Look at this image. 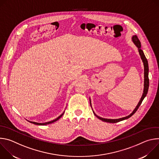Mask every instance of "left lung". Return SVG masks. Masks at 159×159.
I'll list each match as a JSON object with an SVG mask.
<instances>
[{
	"instance_id": "8db88e82",
	"label": "left lung",
	"mask_w": 159,
	"mask_h": 159,
	"mask_svg": "<svg viewBox=\"0 0 159 159\" xmlns=\"http://www.w3.org/2000/svg\"><path fill=\"white\" fill-rule=\"evenodd\" d=\"M132 41L134 43V44L136 45V47H137L138 48V50H139V54L140 55V57L142 60V61L143 63V65H144V89H143V95L139 102V104H137V106H136V107L134 108V109L133 111V112L131 113V114L126 117H123V118H119V119H106V118H102L101 117H99L98 116H97L94 112L93 111L94 114L95 115V116L98 118L99 120L103 121H105V122H107V123H117V122H119V121H123V120H126V119H128L129 118H130L132 115H133L135 112L137 111L139 109V107H140V106L141 105L143 100L144 99V98H145V96H147V93H148V87H149V79H148V61H147V59L146 58L145 55H144V53L143 52V50L141 49V43L140 41V40L139 39L137 35H134L132 36ZM90 106H91V102H90Z\"/></svg>"
}]
</instances>
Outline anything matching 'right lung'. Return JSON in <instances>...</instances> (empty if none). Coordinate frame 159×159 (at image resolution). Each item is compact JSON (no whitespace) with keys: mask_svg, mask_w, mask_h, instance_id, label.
<instances>
[{"mask_svg":"<svg viewBox=\"0 0 159 159\" xmlns=\"http://www.w3.org/2000/svg\"><path fill=\"white\" fill-rule=\"evenodd\" d=\"M63 114H64V112L62 113V114L60 115V116H59L58 118H57L56 119H55V120H52V121H48V122H47V123H36V122H33V121H28L29 122H30L31 123H33V124H34V125H48V124H50V123H54V122H55V121H57V120H58L63 115Z\"/></svg>","mask_w":159,"mask_h":159,"instance_id":"right-lung-1","label":"right lung"}]
</instances>
